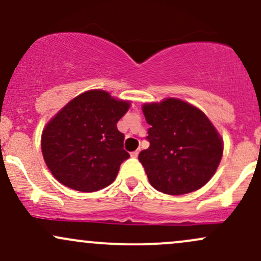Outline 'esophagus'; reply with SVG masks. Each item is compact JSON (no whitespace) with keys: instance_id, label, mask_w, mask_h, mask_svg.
<instances>
[{"instance_id":"34e87169","label":"esophagus","mask_w":261,"mask_h":261,"mask_svg":"<svg viewBox=\"0 0 261 261\" xmlns=\"http://www.w3.org/2000/svg\"><path fill=\"white\" fill-rule=\"evenodd\" d=\"M130 155H132V156H133V158H137V156H138V155H139V150H136V151H132V153H130Z\"/></svg>"}]
</instances>
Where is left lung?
<instances>
[{
	"instance_id": "obj_1",
	"label": "left lung",
	"mask_w": 261,
	"mask_h": 261,
	"mask_svg": "<svg viewBox=\"0 0 261 261\" xmlns=\"http://www.w3.org/2000/svg\"><path fill=\"white\" fill-rule=\"evenodd\" d=\"M143 113L150 145L138 159L150 185L174 196L206 185L223 154V142L206 115L177 98L144 105Z\"/></svg>"
}]
</instances>
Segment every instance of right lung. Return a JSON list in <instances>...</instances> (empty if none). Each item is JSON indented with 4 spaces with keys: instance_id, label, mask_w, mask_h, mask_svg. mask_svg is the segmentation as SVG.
I'll list each match as a JSON object with an SVG mask.
<instances>
[{
    "instance_id": "add662e5",
    "label": "right lung",
    "mask_w": 261,
    "mask_h": 261,
    "mask_svg": "<svg viewBox=\"0 0 261 261\" xmlns=\"http://www.w3.org/2000/svg\"><path fill=\"white\" fill-rule=\"evenodd\" d=\"M129 108L102 90L81 93L44 128L42 151L59 182L81 192H93L115 181L129 158L117 122Z\"/></svg>"
}]
</instances>
